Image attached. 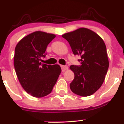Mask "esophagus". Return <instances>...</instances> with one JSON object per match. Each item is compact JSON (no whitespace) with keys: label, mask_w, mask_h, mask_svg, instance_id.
<instances>
[{"label":"esophagus","mask_w":124,"mask_h":124,"mask_svg":"<svg viewBox=\"0 0 124 124\" xmlns=\"http://www.w3.org/2000/svg\"><path fill=\"white\" fill-rule=\"evenodd\" d=\"M61 70H62V71H64L66 70H67L68 69V66H64V65H61Z\"/></svg>","instance_id":"esophagus-1"}]
</instances>
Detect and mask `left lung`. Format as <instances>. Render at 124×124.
Wrapping results in <instances>:
<instances>
[{
    "label": "left lung",
    "mask_w": 124,
    "mask_h": 124,
    "mask_svg": "<svg viewBox=\"0 0 124 124\" xmlns=\"http://www.w3.org/2000/svg\"><path fill=\"white\" fill-rule=\"evenodd\" d=\"M62 37L68 41L73 54L81 56V65L70 67L74 73L71 90L83 97L93 94L102 86L109 68L104 42L97 33L86 28L66 33Z\"/></svg>",
    "instance_id": "obj_1"
}]
</instances>
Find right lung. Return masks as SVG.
Returning <instances> with one entry per match:
<instances>
[{
  "label": "right lung",
  "instance_id": "obj_1",
  "mask_svg": "<svg viewBox=\"0 0 124 124\" xmlns=\"http://www.w3.org/2000/svg\"><path fill=\"white\" fill-rule=\"evenodd\" d=\"M56 36L37 31L23 38L15 49L14 67L24 90L35 97H42L52 91L61 72L58 64L40 62L48 45Z\"/></svg>",
  "mask_w": 124,
  "mask_h": 124
}]
</instances>
